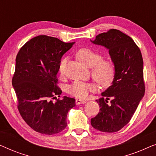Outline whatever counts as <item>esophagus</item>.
Segmentation results:
<instances>
[{
    "label": "esophagus",
    "instance_id": "34e87169",
    "mask_svg": "<svg viewBox=\"0 0 156 156\" xmlns=\"http://www.w3.org/2000/svg\"><path fill=\"white\" fill-rule=\"evenodd\" d=\"M76 105H79V104H85L87 102L86 100H83V99H76Z\"/></svg>",
    "mask_w": 156,
    "mask_h": 156
}]
</instances>
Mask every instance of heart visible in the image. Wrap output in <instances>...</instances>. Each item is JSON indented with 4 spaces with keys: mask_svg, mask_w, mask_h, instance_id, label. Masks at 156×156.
Returning a JSON list of instances; mask_svg holds the SVG:
<instances>
[{
    "mask_svg": "<svg viewBox=\"0 0 156 156\" xmlns=\"http://www.w3.org/2000/svg\"><path fill=\"white\" fill-rule=\"evenodd\" d=\"M76 57L82 65L91 68V75L96 82L102 87H107L112 83L114 76L115 68L112 62L103 61V57L96 51L89 48H82L77 51ZM67 59H63L59 63V72L62 74ZM97 89L95 84L76 81L69 87V92L74 97L86 98L89 92Z\"/></svg>",
    "mask_w": 156,
    "mask_h": 156,
    "instance_id": "obj_1",
    "label": "heart"
}]
</instances>
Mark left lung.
Segmentation results:
<instances>
[{"instance_id": "8db88e82", "label": "left lung", "mask_w": 156, "mask_h": 156, "mask_svg": "<svg viewBox=\"0 0 156 156\" xmlns=\"http://www.w3.org/2000/svg\"><path fill=\"white\" fill-rule=\"evenodd\" d=\"M91 42L107 49L115 68L112 85L96 100L100 112L91 124L100 131L116 132L129 122L144 96L142 55L131 37L116 29L99 34Z\"/></svg>"}]
</instances>
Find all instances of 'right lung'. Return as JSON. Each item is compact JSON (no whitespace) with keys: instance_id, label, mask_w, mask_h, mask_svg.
Here are the masks:
<instances>
[{"instance_id":"1","label":"right lung","mask_w":156,"mask_h":156,"mask_svg":"<svg viewBox=\"0 0 156 156\" xmlns=\"http://www.w3.org/2000/svg\"><path fill=\"white\" fill-rule=\"evenodd\" d=\"M74 42H64L56 37L39 35L20 48L16 59L12 84L18 102V110L27 124L40 133H58L67 126L69 111L75 99L60 97L57 74L63 55Z\"/></svg>"}]
</instances>
